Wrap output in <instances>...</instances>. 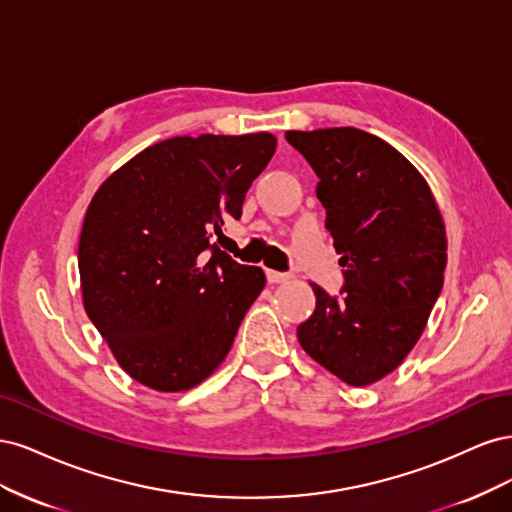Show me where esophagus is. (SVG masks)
Segmentation results:
<instances>
[{
  "instance_id": "34e87169",
  "label": "esophagus",
  "mask_w": 512,
  "mask_h": 512,
  "mask_svg": "<svg viewBox=\"0 0 512 512\" xmlns=\"http://www.w3.org/2000/svg\"><path fill=\"white\" fill-rule=\"evenodd\" d=\"M290 280L288 273H280V271H273V269H267V282L269 284H284Z\"/></svg>"
}]
</instances>
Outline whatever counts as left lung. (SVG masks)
Here are the masks:
<instances>
[{
	"label": "left lung",
	"instance_id": "8db88e82",
	"mask_svg": "<svg viewBox=\"0 0 512 512\" xmlns=\"http://www.w3.org/2000/svg\"><path fill=\"white\" fill-rule=\"evenodd\" d=\"M318 175L316 196L344 267L297 337L316 363L350 386L391 374L423 335L446 269L442 213L425 177L382 138L356 128L288 130Z\"/></svg>",
	"mask_w": 512,
	"mask_h": 512
}]
</instances>
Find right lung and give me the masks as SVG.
<instances>
[{"label": "right lung", "mask_w": 512, "mask_h": 512, "mask_svg": "<svg viewBox=\"0 0 512 512\" xmlns=\"http://www.w3.org/2000/svg\"><path fill=\"white\" fill-rule=\"evenodd\" d=\"M275 145L269 132L168 138L91 198L79 241L83 305L136 382L188 391L226 359L267 280L213 237L241 218Z\"/></svg>", "instance_id": "obj_1"}]
</instances>
